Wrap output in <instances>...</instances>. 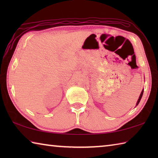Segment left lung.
Segmentation results:
<instances>
[{"instance_id":"left-lung-1","label":"left lung","mask_w":158,"mask_h":158,"mask_svg":"<svg viewBox=\"0 0 158 158\" xmlns=\"http://www.w3.org/2000/svg\"><path fill=\"white\" fill-rule=\"evenodd\" d=\"M143 91H144V89H143V91L141 92V93H140V95L139 98V99H138V101H137V102H136V106L138 105H139V103L140 102V99H141L142 96H143Z\"/></svg>"}]
</instances>
